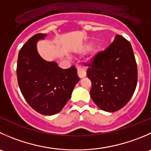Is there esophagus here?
<instances>
[{
    "label": "esophagus",
    "mask_w": 151,
    "mask_h": 151,
    "mask_svg": "<svg viewBox=\"0 0 151 151\" xmlns=\"http://www.w3.org/2000/svg\"><path fill=\"white\" fill-rule=\"evenodd\" d=\"M77 74H78L80 78H83V77H86V72L84 70L81 68V67H77Z\"/></svg>",
    "instance_id": "obj_1"
}]
</instances>
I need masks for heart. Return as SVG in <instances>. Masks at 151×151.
Returning <instances> with one entry per match:
<instances>
[{
    "instance_id": "1",
    "label": "heart",
    "mask_w": 151,
    "mask_h": 151,
    "mask_svg": "<svg viewBox=\"0 0 151 151\" xmlns=\"http://www.w3.org/2000/svg\"><path fill=\"white\" fill-rule=\"evenodd\" d=\"M89 47H90V45H88V46H86V49H89Z\"/></svg>"
}]
</instances>
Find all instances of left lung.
Instances as JSON below:
<instances>
[{
  "label": "left lung",
  "instance_id": "1",
  "mask_svg": "<svg viewBox=\"0 0 151 151\" xmlns=\"http://www.w3.org/2000/svg\"><path fill=\"white\" fill-rule=\"evenodd\" d=\"M87 77L91 81V97L100 109L114 112L131 99L138 80L137 65L130 42L117 35L103 52L89 63Z\"/></svg>",
  "mask_w": 151,
  "mask_h": 151
}]
</instances>
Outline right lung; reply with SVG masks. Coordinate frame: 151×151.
<instances>
[{
  "label": "right lung",
  "instance_id": "obj_1",
  "mask_svg": "<svg viewBox=\"0 0 151 151\" xmlns=\"http://www.w3.org/2000/svg\"><path fill=\"white\" fill-rule=\"evenodd\" d=\"M46 37V34H37L23 45L18 54L17 77L28 104L37 112L51 116L63 108L80 78L74 65L63 69L56 62L39 55L37 43Z\"/></svg>",
  "mask_w": 151,
  "mask_h": 151
}]
</instances>
